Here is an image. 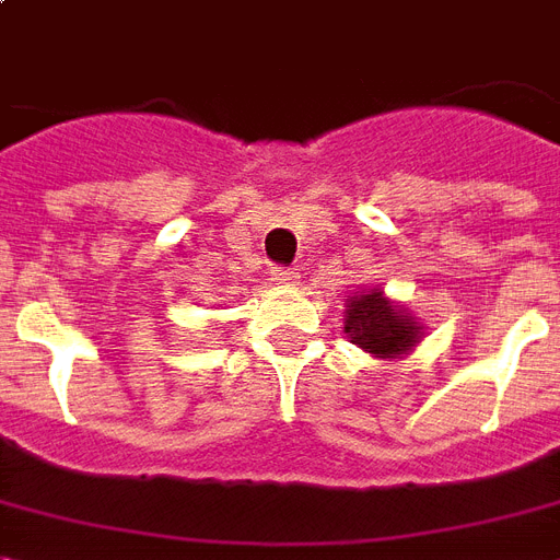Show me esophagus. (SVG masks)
<instances>
[{"label":"esophagus","mask_w":560,"mask_h":560,"mask_svg":"<svg viewBox=\"0 0 560 560\" xmlns=\"http://www.w3.org/2000/svg\"><path fill=\"white\" fill-rule=\"evenodd\" d=\"M270 276H272V281H279V284H290V281L296 279V276H293V270H290V267H272Z\"/></svg>","instance_id":"esophagus-1"}]
</instances>
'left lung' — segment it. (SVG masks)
<instances>
[{"mask_svg":"<svg viewBox=\"0 0 560 560\" xmlns=\"http://www.w3.org/2000/svg\"><path fill=\"white\" fill-rule=\"evenodd\" d=\"M346 334L354 346L372 351L377 358H395L418 342V325L392 302H386L381 290L349 299Z\"/></svg>","mask_w":560,"mask_h":560,"instance_id":"8db88e82","label":"left lung"}]
</instances>
